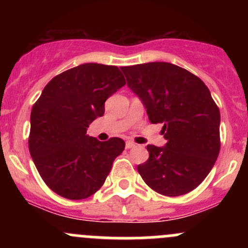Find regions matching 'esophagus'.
<instances>
[{
	"instance_id": "esophagus-1",
	"label": "esophagus",
	"mask_w": 248,
	"mask_h": 248,
	"mask_svg": "<svg viewBox=\"0 0 248 248\" xmlns=\"http://www.w3.org/2000/svg\"><path fill=\"white\" fill-rule=\"evenodd\" d=\"M136 146V142L132 141V140H128V141H126V149H132V147Z\"/></svg>"
}]
</instances>
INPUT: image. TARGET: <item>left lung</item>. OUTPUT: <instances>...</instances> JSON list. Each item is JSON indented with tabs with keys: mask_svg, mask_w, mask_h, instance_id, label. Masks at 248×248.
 Instances as JSON below:
<instances>
[{
	"mask_svg": "<svg viewBox=\"0 0 248 248\" xmlns=\"http://www.w3.org/2000/svg\"><path fill=\"white\" fill-rule=\"evenodd\" d=\"M129 89L144 103L151 124H163L164 147L147 145L139 164L145 184L157 193L177 197L199 186L221 147L219 109L206 85L187 69L168 62L122 68Z\"/></svg>",
	"mask_w": 248,
	"mask_h": 248,
	"instance_id": "obj_1",
	"label": "left lung"
}]
</instances>
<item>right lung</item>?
Returning a JSON list of instances; mask_svg holds the SVG:
<instances>
[{"mask_svg": "<svg viewBox=\"0 0 248 248\" xmlns=\"http://www.w3.org/2000/svg\"><path fill=\"white\" fill-rule=\"evenodd\" d=\"M126 85L116 66L84 63L54 77L32 107L29 150L51 191L79 201L96 193L124 149L121 138L98 141L87 127Z\"/></svg>", "mask_w": 248, "mask_h": 248, "instance_id": "right-lung-1", "label": "right lung"}]
</instances>
